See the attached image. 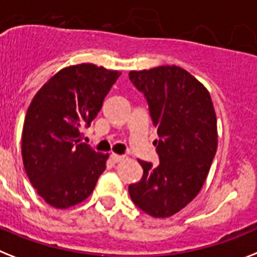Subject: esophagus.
Listing matches in <instances>:
<instances>
[{
	"label": "esophagus",
	"mask_w": 257,
	"mask_h": 257,
	"mask_svg": "<svg viewBox=\"0 0 257 257\" xmlns=\"http://www.w3.org/2000/svg\"><path fill=\"white\" fill-rule=\"evenodd\" d=\"M110 160L113 162H120L124 160V156H120V154H110Z\"/></svg>",
	"instance_id": "1"
}]
</instances>
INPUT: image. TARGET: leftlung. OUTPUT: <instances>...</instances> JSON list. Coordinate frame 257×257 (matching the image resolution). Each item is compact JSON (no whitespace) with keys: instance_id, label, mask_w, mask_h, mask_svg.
Instances as JSON below:
<instances>
[{"instance_id":"left-lung-1","label":"left lung","mask_w":257,"mask_h":257,"mask_svg":"<svg viewBox=\"0 0 257 257\" xmlns=\"http://www.w3.org/2000/svg\"><path fill=\"white\" fill-rule=\"evenodd\" d=\"M129 79L147 99L160 158L157 166L139 160L143 178L129 185V195L150 216L169 218L197 197L215 157L218 133L211 96L177 66L131 71Z\"/></svg>"}]
</instances>
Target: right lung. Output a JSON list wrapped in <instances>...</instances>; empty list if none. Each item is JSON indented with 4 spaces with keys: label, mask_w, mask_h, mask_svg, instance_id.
<instances>
[{
    "label": "right lung",
    "mask_w": 257,
    "mask_h": 257,
    "mask_svg": "<svg viewBox=\"0 0 257 257\" xmlns=\"http://www.w3.org/2000/svg\"><path fill=\"white\" fill-rule=\"evenodd\" d=\"M121 72L83 63L60 70L39 89L25 117L22 160L31 185L55 208L91 195L108 154L81 143Z\"/></svg>",
    "instance_id": "add662e5"
}]
</instances>
